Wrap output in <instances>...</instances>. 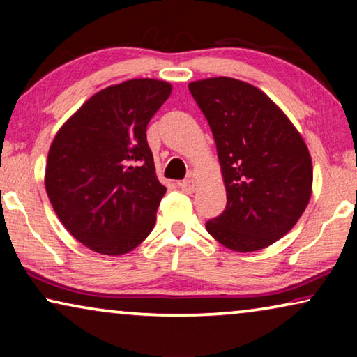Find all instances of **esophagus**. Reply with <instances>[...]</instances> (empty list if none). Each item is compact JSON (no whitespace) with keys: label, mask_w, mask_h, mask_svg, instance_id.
<instances>
[{"label":"esophagus","mask_w":357,"mask_h":357,"mask_svg":"<svg viewBox=\"0 0 357 357\" xmlns=\"http://www.w3.org/2000/svg\"><path fill=\"white\" fill-rule=\"evenodd\" d=\"M178 187H180V190H182L183 193L192 195L195 192V188H197V183H195L193 178H187V180H183V182H180Z\"/></svg>","instance_id":"obj_1"}]
</instances>
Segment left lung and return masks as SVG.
<instances>
[{
	"label": "left lung",
	"instance_id": "8db88e82",
	"mask_svg": "<svg viewBox=\"0 0 357 357\" xmlns=\"http://www.w3.org/2000/svg\"><path fill=\"white\" fill-rule=\"evenodd\" d=\"M216 143L227 193L206 231L234 252L261 250L286 236L312 195V159L284 112L258 87L234 77L188 84Z\"/></svg>",
	"mask_w": 357,
	"mask_h": 357
}]
</instances>
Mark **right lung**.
<instances>
[{
	"instance_id": "right-lung-1",
	"label": "right lung",
	"mask_w": 357,
	"mask_h": 357,
	"mask_svg": "<svg viewBox=\"0 0 357 357\" xmlns=\"http://www.w3.org/2000/svg\"><path fill=\"white\" fill-rule=\"evenodd\" d=\"M172 86L130 79L86 100L48 151L45 188L66 231L102 255H123L149 236L165 195L146 128Z\"/></svg>"
}]
</instances>
